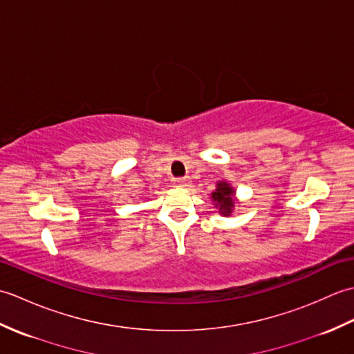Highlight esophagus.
Returning <instances> with one entry per match:
<instances>
[{
    "label": "esophagus",
    "instance_id": "obj_1",
    "mask_svg": "<svg viewBox=\"0 0 354 354\" xmlns=\"http://www.w3.org/2000/svg\"><path fill=\"white\" fill-rule=\"evenodd\" d=\"M173 183H175V185H178V187H187L190 183V179L189 178H176V179H173Z\"/></svg>",
    "mask_w": 354,
    "mask_h": 354
}]
</instances>
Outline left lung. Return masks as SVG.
<instances>
[{
	"mask_svg": "<svg viewBox=\"0 0 354 354\" xmlns=\"http://www.w3.org/2000/svg\"><path fill=\"white\" fill-rule=\"evenodd\" d=\"M234 189L227 183L221 181L217 183L216 190L212 193V201L219 207V213L223 216H230L234 208Z\"/></svg>",
	"mask_w": 354,
	"mask_h": 354,
	"instance_id": "1",
	"label": "left lung"
}]
</instances>
